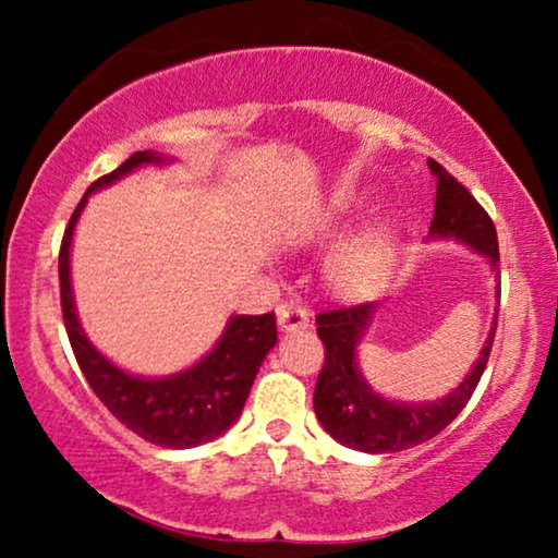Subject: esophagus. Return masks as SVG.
I'll use <instances>...</instances> for the list:
<instances>
[{
    "label": "esophagus",
    "instance_id": "esophagus-1",
    "mask_svg": "<svg viewBox=\"0 0 558 558\" xmlns=\"http://www.w3.org/2000/svg\"><path fill=\"white\" fill-rule=\"evenodd\" d=\"M279 327L284 332H294V330H307L310 327V310L302 307V304L287 302L279 307Z\"/></svg>",
    "mask_w": 558,
    "mask_h": 558
}]
</instances>
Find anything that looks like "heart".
<instances>
[{
    "mask_svg": "<svg viewBox=\"0 0 558 558\" xmlns=\"http://www.w3.org/2000/svg\"><path fill=\"white\" fill-rule=\"evenodd\" d=\"M391 262V235L384 228H371L348 243L327 264V281L340 294H355L371 287Z\"/></svg>",
    "mask_w": 558,
    "mask_h": 558,
    "instance_id": "b5f03b06",
    "label": "heart"
}]
</instances>
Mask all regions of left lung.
Returning a JSON list of instances; mask_svg holds the SVG:
<instances>
[{
	"instance_id": "left-lung-1",
	"label": "left lung",
	"mask_w": 558,
	"mask_h": 558,
	"mask_svg": "<svg viewBox=\"0 0 558 558\" xmlns=\"http://www.w3.org/2000/svg\"><path fill=\"white\" fill-rule=\"evenodd\" d=\"M429 170L437 178V203L429 233L437 239L468 243L470 248L490 258L493 266L498 264V233L487 210L439 162L429 159ZM373 312V302H363L323 310L315 317L317 335L325 345V363L315 386V414L325 432L350 449L368 454L401 452L437 437L468 407L490 357L498 319L460 386L437 401L403 403L378 396L357 371L355 345Z\"/></svg>"
}]
</instances>
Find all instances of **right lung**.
Masks as SVG:
<instances>
[{
	"mask_svg": "<svg viewBox=\"0 0 558 558\" xmlns=\"http://www.w3.org/2000/svg\"><path fill=\"white\" fill-rule=\"evenodd\" d=\"M159 162H167V159L155 151H134L117 170L98 178L75 205L58 256L60 307H63L65 332L75 361L104 407L126 429L140 434L151 445L187 449L220 437L241 416L266 353L277 345V317L274 312L231 317L223 338L201 363L167 378L129 376L90 345L75 315L71 289V241L75 220L94 190L111 185L113 180L124 178L136 167Z\"/></svg>",
	"mask_w": 558,
	"mask_h": 558,
	"instance_id": "right-lung-1",
	"label": "right lung"
}]
</instances>
